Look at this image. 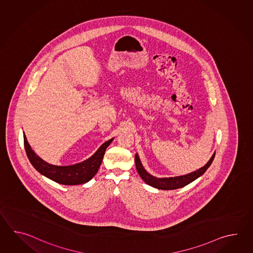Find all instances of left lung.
Returning <instances> with one entry per match:
<instances>
[{"label": "left lung", "instance_id": "obj_1", "mask_svg": "<svg viewBox=\"0 0 253 253\" xmlns=\"http://www.w3.org/2000/svg\"><path fill=\"white\" fill-rule=\"evenodd\" d=\"M215 153L211 157L210 160L205 165V167H201L198 170L194 172H190L184 175L180 176H173V177H156L150 174L143 167L139 156L136 153L134 156V162H135V167L137 172L139 173L140 177L144 180L145 183L150 185L152 187L159 189V190H174V189L182 188L183 186L187 185L189 183L194 182L197 178L202 176L206 170L210 167L211 163L214 159Z\"/></svg>", "mask_w": 253, "mask_h": 253}]
</instances>
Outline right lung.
<instances>
[{"label":"right lung","mask_w":253,"mask_h":253,"mask_svg":"<svg viewBox=\"0 0 253 253\" xmlns=\"http://www.w3.org/2000/svg\"><path fill=\"white\" fill-rule=\"evenodd\" d=\"M113 139L111 138L105 142L89 158L83 162L71 166H55L44 161L35 154L28 143L26 135L23 132L24 147L33 167L44 176L56 183L65 185H77L90 181L98 171L105 155V151Z\"/></svg>","instance_id":"obj_1"}]
</instances>
